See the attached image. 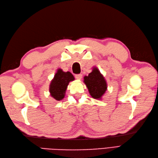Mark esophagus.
Listing matches in <instances>:
<instances>
[{"mask_svg": "<svg viewBox=\"0 0 158 158\" xmlns=\"http://www.w3.org/2000/svg\"><path fill=\"white\" fill-rule=\"evenodd\" d=\"M82 74H81L75 75V78L78 80H81L82 79Z\"/></svg>", "mask_w": 158, "mask_h": 158, "instance_id": "34e87169", "label": "esophagus"}]
</instances>
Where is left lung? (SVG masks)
<instances>
[{
	"mask_svg": "<svg viewBox=\"0 0 158 158\" xmlns=\"http://www.w3.org/2000/svg\"><path fill=\"white\" fill-rule=\"evenodd\" d=\"M84 82L86 85L89 92L93 98L100 99L106 93L107 85L103 76L99 70L94 67L92 73L84 78Z\"/></svg>",
	"mask_w": 158,
	"mask_h": 158,
	"instance_id": "left-lung-1",
	"label": "left lung"
}]
</instances>
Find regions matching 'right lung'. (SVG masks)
<instances>
[{"label": "right lung", "instance_id": "obj_1", "mask_svg": "<svg viewBox=\"0 0 158 158\" xmlns=\"http://www.w3.org/2000/svg\"><path fill=\"white\" fill-rule=\"evenodd\" d=\"M74 80V76L70 72L65 73L60 69L57 70L49 85V92L51 96L56 101L63 99L69 82Z\"/></svg>", "mask_w": 158, "mask_h": 158}]
</instances>
